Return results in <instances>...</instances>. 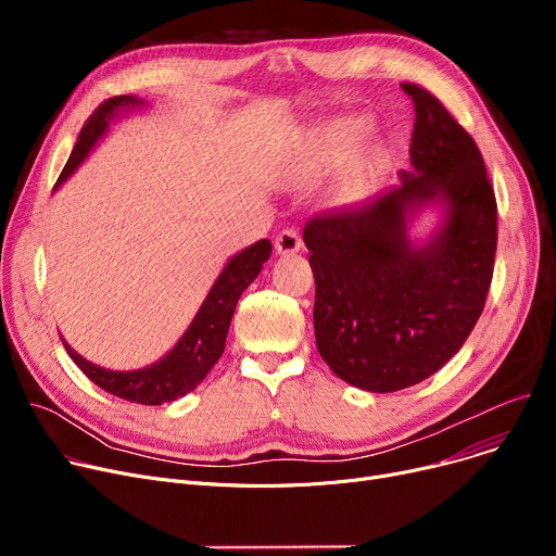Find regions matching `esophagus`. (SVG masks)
Masks as SVG:
<instances>
[{"label": "esophagus", "instance_id": "1", "mask_svg": "<svg viewBox=\"0 0 556 556\" xmlns=\"http://www.w3.org/2000/svg\"><path fill=\"white\" fill-rule=\"evenodd\" d=\"M274 247H276V253H280V255H289V253H296V251H301L303 240H301V236H299L296 231H293V228H285V231H280V233L276 236Z\"/></svg>", "mask_w": 556, "mask_h": 556}]
</instances>
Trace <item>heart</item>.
I'll return each mask as SVG.
<instances>
[{"mask_svg":"<svg viewBox=\"0 0 556 556\" xmlns=\"http://www.w3.org/2000/svg\"><path fill=\"white\" fill-rule=\"evenodd\" d=\"M368 123L364 118H341L323 127L314 139L312 163L316 173H330L339 166L337 192L343 200H352L362 192L375 170V152L370 148L356 146L366 139Z\"/></svg>","mask_w":556,"mask_h":556,"instance_id":"heart-1","label":"heart"}]
</instances>
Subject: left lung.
Instances as JSON below:
<instances>
[{
	"label": "left lung",
	"instance_id": "1",
	"mask_svg": "<svg viewBox=\"0 0 556 556\" xmlns=\"http://www.w3.org/2000/svg\"><path fill=\"white\" fill-rule=\"evenodd\" d=\"M413 98L410 166L400 184L303 228L316 282L314 332L345 383L395 393L438 372L478 323L496 257V198L476 141L433 93ZM441 222L409 238L419 212Z\"/></svg>",
	"mask_w": 556,
	"mask_h": 556
}]
</instances>
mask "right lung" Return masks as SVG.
Here are the masks:
<instances>
[{
  "mask_svg": "<svg viewBox=\"0 0 556 556\" xmlns=\"http://www.w3.org/2000/svg\"><path fill=\"white\" fill-rule=\"evenodd\" d=\"M139 108H146V103L137 96H114L98 108L85 123L78 143L67 161V166H64V170L60 173L55 188L62 186L76 173V168L96 148V143L110 132V125L114 121H118L125 112H132ZM269 255H271V242L257 240L255 244L242 249L240 253H236L231 260H228L224 269L219 271L217 280L213 282L211 291L206 293L202 307L198 309V314H194L188 330L181 334L175 348L168 354H163L159 362L146 368H137V370L101 368L87 362V358L78 354L62 337L60 339L64 348H67L70 356L74 358V364L98 388L108 390L110 395L135 402V404H143V406H161L166 402H175L188 395L190 390L198 388L208 375V370L215 366L217 358L222 356L228 325H231L242 291L257 278L260 271H263V265L267 263Z\"/></svg>",
  "mask_w": 556,
  "mask_h": 556,
  "instance_id": "add662e5",
  "label": "right lung"
}]
</instances>
